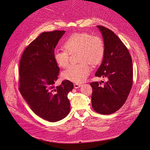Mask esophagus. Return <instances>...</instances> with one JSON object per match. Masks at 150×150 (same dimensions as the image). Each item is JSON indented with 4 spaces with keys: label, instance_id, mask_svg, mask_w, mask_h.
<instances>
[{
    "label": "esophagus",
    "instance_id": "esophagus-1",
    "mask_svg": "<svg viewBox=\"0 0 150 150\" xmlns=\"http://www.w3.org/2000/svg\"><path fill=\"white\" fill-rule=\"evenodd\" d=\"M81 86V84H77V83H75L74 84V88H79V87H80Z\"/></svg>",
    "mask_w": 150,
    "mask_h": 150
}]
</instances>
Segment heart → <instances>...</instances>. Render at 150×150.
<instances>
[{
    "mask_svg": "<svg viewBox=\"0 0 150 150\" xmlns=\"http://www.w3.org/2000/svg\"><path fill=\"white\" fill-rule=\"evenodd\" d=\"M64 50L56 51L54 60L60 67L65 68L69 65L70 55L79 52L80 64L69 66L62 73L64 79L75 83L86 80L91 71L92 65L100 63L104 57L105 45L103 40L98 36L89 33H77L70 35L63 43Z\"/></svg>",
    "mask_w": 150,
    "mask_h": 150,
    "instance_id": "obj_1",
    "label": "heart"
}]
</instances>
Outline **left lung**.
I'll return each mask as SVG.
<instances>
[{
  "mask_svg": "<svg viewBox=\"0 0 150 150\" xmlns=\"http://www.w3.org/2000/svg\"><path fill=\"white\" fill-rule=\"evenodd\" d=\"M101 31L105 54L101 65L95 73L107 79L105 82L93 81L92 106L98 113L111 114L125 103L133 84L132 60L129 50L111 30L97 25Z\"/></svg>",
  "mask_w": 150,
  "mask_h": 150,
  "instance_id": "8db88e82",
  "label": "left lung"
}]
</instances>
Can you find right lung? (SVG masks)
<instances>
[{"mask_svg": "<svg viewBox=\"0 0 150 150\" xmlns=\"http://www.w3.org/2000/svg\"><path fill=\"white\" fill-rule=\"evenodd\" d=\"M64 30L43 32L25 49L19 66V90L32 111L51 122L62 120L70 110L67 94L73 83L62 81L55 86L59 72L54 49Z\"/></svg>", "mask_w": 150, "mask_h": 150, "instance_id": "right-lung-1", "label": "right lung"}]
</instances>
